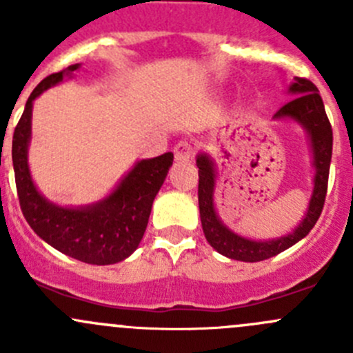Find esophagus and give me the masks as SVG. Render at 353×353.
<instances>
[{"label": "esophagus", "instance_id": "1", "mask_svg": "<svg viewBox=\"0 0 353 353\" xmlns=\"http://www.w3.org/2000/svg\"><path fill=\"white\" fill-rule=\"evenodd\" d=\"M194 155V145L188 140H181L179 143L174 147V157L176 160H190Z\"/></svg>", "mask_w": 353, "mask_h": 353}]
</instances>
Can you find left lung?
Wrapping results in <instances>:
<instances>
[{"instance_id":"8db88e82","label":"left lung","mask_w":353,"mask_h":353,"mask_svg":"<svg viewBox=\"0 0 353 353\" xmlns=\"http://www.w3.org/2000/svg\"><path fill=\"white\" fill-rule=\"evenodd\" d=\"M288 92H290V95H294V99L276 110L273 117L275 119H294L307 131L312 148V160H314L312 163H314L316 169L314 190H312L307 213L294 232L272 241H251L227 229L220 222L215 212V205H213L215 167H213L212 159L206 154H199L196 159V165L199 169L198 203L203 232L215 251L230 259L256 263L285 251L311 232V229L316 225L319 215H321L323 206H325L326 191H328L331 150H333V131H331L330 119L326 116L325 104H323L318 87L307 78H295L294 83L288 87Z\"/></svg>"}]
</instances>
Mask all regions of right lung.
I'll list each match as a JSON object with an SVG mask.
<instances>
[{
	"label": "right lung",
	"mask_w": 353,
	"mask_h": 353,
	"mask_svg": "<svg viewBox=\"0 0 353 353\" xmlns=\"http://www.w3.org/2000/svg\"><path fill=\"white\" fill-rule=\"evenodd\" d=\"M71 65L46 77L28 97L13 133L12 159L20 208L28 225L49 245L88 265H114L123 261L140 244L147 229L152 203L165 181L174 154L140 160L123 177L116 190L94 205L65 208L48 201L35 188L27 162L30 141L32 104L63 77L78 70Z\"/></svg>",
	"instance_id": "add662e5"
}]
</instances>
